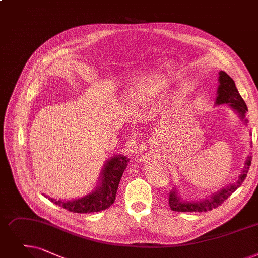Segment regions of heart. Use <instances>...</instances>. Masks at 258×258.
<instances>
[{"instance_id":"heart-1","label":"heart","mask_w":258,"mask_h":258,"mask_svg":"<svg viewBox=\"0 0 258 258\" xmlns=\"http://www.w3.org/2000/svg\"><path fill=\"white\" fill-rule=\"evenodd\" d=\"M162 89V82L159 79H151L143 81L138 86L132 89L130 93V100L135 104L142 105L155 98Z\"/></svg>"}]
</instances>
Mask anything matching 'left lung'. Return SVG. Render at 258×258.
<instances>
[{
    "mask_svg": "<svg viewBox=\"0 0 258 258\" xmlns=\"http://www.w3.org/2000/svg\"><path fill=\"white\" fill-rule=\"evenodd\" d=\"M219 86H218V97L216 100L217 104L222 103H229L237 113L240 115V117L243 119L245 117V113H247L248 107L245 105V102L243 99L239 95L236 86H235V82L232 78L225 72H219ZM248 120H245L247 122ZM252 157H248L247 162H245L244 169L242 170L240 176L235 183L231 184L227 188H223L214 196H212L211 199H207L200 203H181L179 198L177 197L176 189L170 192L169 195V204L170 208L173 211L177 212H207L211 211L213 209H216L219 207L223 201L228 199L236 189L241 185V183L244 181L245 177L249 172V166L251 165Z\"/></svg>",
    "mask_w": 258,
    "mask_h": 258,
    "instance_id": "obj_1",
    "label": "left lung"
}]
</instances>
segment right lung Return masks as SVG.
Here are the masks:
<instances>
[{
	"label": "right lung",
	"mask_w": 258,
	"mask_h": 258,
	"mask_svg": "<svg viewBox=\"0 0 258 258\" xmlns=\"http://www.w3.org/2000/svg\"><path fill=\"white\" fill-rule=\"evenodd\" d=\"M127 159L124 156H116L108 160L104 166L102 182L96 192L83 198L61 201L48 198L51 203L74 213H93L106 210L114 204L120 179L126 169Z\"/></svg>",
	"instance_id": "obj_1"
}]
</instances>
